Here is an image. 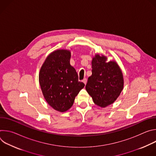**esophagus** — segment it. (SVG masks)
Masks as SVG:
<instances>
[{
    "mask_svg": "<svg viewBox=\"0 0 156 156\" xmlns=\"http://www.w3.org/2000/svg\"><path fill=\"white\" fill-rule=\"evenodd\" d=\"M82 81L86 84V83H87V79H86V78H84V79L82 80Z\"/></svg>",
    "mask_w": 156,
    "mask_h": 156,
    "instance_id": "esophagus-1",
    "label": "esophagus"
}]
</instances>
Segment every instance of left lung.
<instances>
[{"label": "left lung", "instance_id": "left-lung-1", "mask_svg": "<svg viewBox=\"0 0 156 156\" xmlns=\"http://www.w3.org/2000/svg\"><path fill=\"white\" fill-rule=\"evenodd\" d=\"M96 55L92 60V75L88 78L86 90L97 105L105 107L117 99L123 88V74L115 62Z\"/></svg>", "mask_w": 156, "mask_h": 156}]
</instances>
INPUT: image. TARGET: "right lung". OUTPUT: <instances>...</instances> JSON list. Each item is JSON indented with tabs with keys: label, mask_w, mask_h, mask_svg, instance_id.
<instances>
[{
	"label": "right lung",
	"mask_w": 156,
	"mask_h": 156,
	"mask_svg": "<svg viewBox=\"0 0 156 156\" xmlns=\"http://www.w3.org/2000/svg\"><path fill=\"white\" fill-rule=\"evenodd\" d=\"M71 54L57 50L50 54L41 68L39 80L44 97L55 110L63 112L73 105L84 86L70 63Z\"/></svg>",
	"instance_id": "obj_1"
}]
</instances>
